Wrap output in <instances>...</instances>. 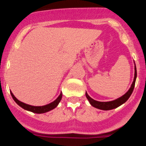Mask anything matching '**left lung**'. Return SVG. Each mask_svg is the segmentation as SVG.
Masks as SVG:
<instances>
[{
	"mask_svg": "<svg viewBox=\"0 0 146 146\" xmlns=\"http://www.w3.org/2000/svg\"><path fill=\"white\" fill-rule=\"evenodd\" d=\"M135 78H134L133 82H132L131 87L130 88V89L128 90V91L125 94H124L123 96H121V98L117 99V100H113V101L110 102H98L96 100H94L93 99H92L87 94L86 92V97L88 99V100L89 101L90 104L93 106L95 108H98V109H101L104 110H112L114 108H116L117 107H119V106H121L123 104H124L127 100H128L129 98L131 95L132 91H133L134 88H135V81H136L137 78V68L136 66H135Z\"/></svg>",
	"mask_w": 146,
	"mask_h": 146,
	"instance_id": "obj_1",
	"label": "left lung"
}]
</instances>
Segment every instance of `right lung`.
<instances>
[{"mask_svg": "<svg viewBox=\"0 0 146 146\" xmlns=\"http://www.w3.org/2000/svg\"><path fill=\"white\" fill-rule=\"evenodd\" d=\"M10 93H11V97H12L13 99H14V100L16 102V103L18 105H19L20 106L22 107V108H24L25 110H29V111L33 112V113H38V114L44 113L48 111H50V110H53V108H56L57 106L58 105V104L60 103V101H61L62 97V93H60V95H59V97H58L55 101L51 102V103L48 104L47 105L42 106H34L27 104H25L23 103V102L19 101V100L16 99V97L14 96V94H13L11 92H10Z\"/></svg>", "mask_w": 146, "mask_h": 146, "instance_id": "right-lung-1", "label": "right lung"}]
</instances>
